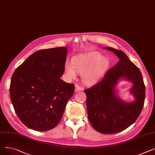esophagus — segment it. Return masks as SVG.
Here are the masks:
<instances>
[{"mask_svg": "<svg viewBox=\"0 0 155 155\" xmlns=\"http://www.w3.org/2000/svg\"><path fill=\"white\" fill-rule=\"evenodd\" d=\"M82 89H83V88L82 87H80V85H78V84L75 85V92H78L79 91H82Z\"/></svg>", "mask_w": 155, "mask_h": 155, "instance_id": "esophagus-1", "label": "esophagus"}]
</instances>
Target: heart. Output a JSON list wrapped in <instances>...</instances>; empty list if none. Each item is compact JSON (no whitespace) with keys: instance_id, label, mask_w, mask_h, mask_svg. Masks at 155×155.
I'll use <instances>...</instances> for the list:
<instances>
[{"instance_id":"obj_1","label":"heart","mask_w":155,"mask_h":155,"mask_svg":"<svg viewBox=\"0 0 155 155\" xmlns=\"http://www.w3.org/2000/svg\"><path fill=\"white\" fill-rule=\"evenodd\" d=\"M110 66V61L98 53L81 54L74 57L71 63L64 65L65 75L68 80L75 79L77 73L82 74L84 84L92 85L104 76Z\"/></svg>"}]
</instances>
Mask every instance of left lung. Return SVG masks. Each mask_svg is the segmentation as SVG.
<instances>
[{
    "label": "left lung",
    "mask_w": 155,
    "mask_h": 155,
    "mask_svg": "<svg viewBox=\"0 0 155 155\" xmlns=\"http://www.w3.org/2000/svg\"><path fill=\"white\" fill-rule=\"evenodd\" d=\"M104 48L114 52L119 61L107 71L99 82L85 89L84 92L91 125L97 131L109 134L123 131L139 117L144 106L145 85L140 69L123 51L112 48ZM120 78L134 83L131 92L135 97L134 102L124 103L117 96L114 88Z\"/></svg>",
    "instance_id": "left-lung-1"
}]
</instances>
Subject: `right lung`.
Wrapping results in <instances>:
<instances>
[{"label":"right lung","mask_w":155,"mask_h":155,"mask_svg":"<svg viewBox=\"0 0 155 155\" xmlns=\"http://www.w3.org/2000/svg\"><path fill=\"white\" fill-rule=\"evenodd\" d=\"M67 48L41 50L29 56L11 78L10 97L16 114L28 127L46 131L58 124L75 85L60 78Z\"/></svg>","instance_id":"obj_1"}]
</instances>
